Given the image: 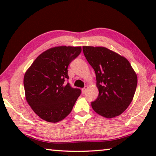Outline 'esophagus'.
Here are the masks:
<instances>
[{
	"label": "esophagus",
	"mask_w": 156,
	"mask_h": 156,
	"mask_svg": "<svg viewBox=\"0 0 156 156\" xmlns=\"http://www.w3.org/2000/svg\"><path fill=\"white\" fill-rule=\"evenodd\" d=\"M87 88H88V87H87V86H85V87H84V88H83V89H82V93H83V94H84L85 91H86V89H87Z\"/></svg>",
	"instance_id": "obj_1"
}]
</instances>
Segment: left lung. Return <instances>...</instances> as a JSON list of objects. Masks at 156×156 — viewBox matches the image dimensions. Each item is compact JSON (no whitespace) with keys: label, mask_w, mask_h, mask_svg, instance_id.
Returning <instances> with one entry per match:
<instances>
[{"label":"left lung","mask_w":156,"mask_h":156,"mask_svg":"<svg viewBox=\"0 0 156 156\" xmlns=\"http://www.w3.org/2000/svg\"><path fill=\"white\" fill-rule=\"evenodd\" d=\"M83 52L94 70L99 95L91 107L98 114L114 118L131 103L137 75L124 57L104 47L83 46Z\"/></svg>","instance_id":"8db88e82"}]
</instances>
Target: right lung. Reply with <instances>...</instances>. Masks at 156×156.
Here are the masks:
<instances>
[{"mask_svg": "<svg viewBox=\"0 0 156 156\" xmlns=\"http://www.w3.org/2000/svg\"><path fill=\"white\" fill-rule=\"evenodd\" d=\"M81 52V47L52 48L40 54L25 72V98L43 120L58 122L72 112L81 90L72 88L65 80H69L68 66Z\"/></svg>", "mask_w": 156, "mask_h": 156, "instance_id": "add662e5", "label": "right lung"}]
</instances>
